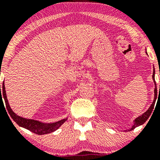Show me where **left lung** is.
<instances>
[{
	"mask_svg": "<svg viewBox=\"0 0 160 160\" xmlns=\"http://www.w3.org/2000/svg\"><path fill=\"white\" fill-rule=\"evenodd\" d=\"M153 80L154 81V83H155V89H154V100L153 103H152L151 105H150V107L149 108V109H148V111L145 112V113H143L142 115L140 116V117H137V118L134 120V125L130 130H132L135 127H137V126H141V125L144 124V122L148 120V119L149 118L150 114H151L152 111H153L154 105H155L156 100H157V84H156V81H155V71H153ZM159 90H160V86H159Z\"/></svg>",
	"mask_w": 160,
	"mask_h": 160,
	"instance_id": "8db88e82",
	"label": "left lung"
}]
</instances>
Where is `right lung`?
Masks as SVG:
<instances>
[{
	"label": "right lung",
	"instance_id": "obj_1",
	"mask_svg": "<svg viewBox=\"0 0 160 160\" xmlns=\"http://www.w3.org/2000/svg\"><path fill=\"white\" fill-rule=\"evenodd\" d=\"M2 91H1L0 95V101H3L2 97L4 98L5 104H6V108L7 109V111L10 113L11 118L15 122L19 125L21 127H23L25 128H27L29 131L32 132L37 134V135H45V134H49L52 132L56 131L58 129L60 126H62L64 122L67 120V119H64L58 122H54V123H43V122H39L38 120H30V119H25L23 117H19V116L16 115L13 111H12L10 105H9L8 101L7 98L6 91H5V86L4 83L3 82L2 88H1ZM0 90H1V85H0ZM2 92V95H1V92Z\"/></svg>",
	"mask_w": 160,
	"mask_h": 160
}]
</instances>
